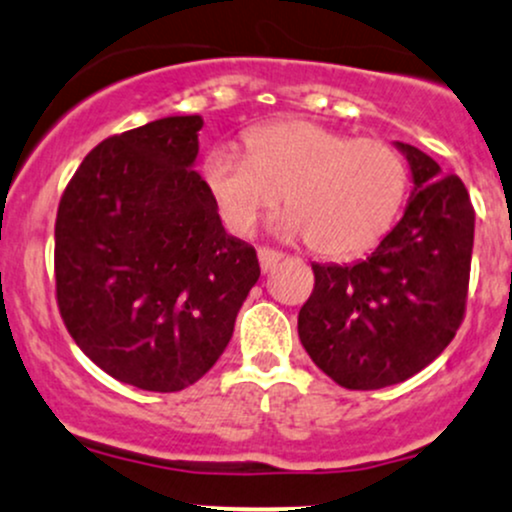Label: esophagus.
<instances>
[{"instance_id":"1","label":"esophagus","mask_w":512,"mask_h":512,"mask_svg":"<svg viewBox=\"0 0 512 512\" xmlns=\"http://www.w3.org/2000/svg\"><path fill=\"white\" fill-rule=\"evenodd\" d=\"M281 252L279 250H272V248H260L257 250V260H260V269L262 272H269V269L274 267L276 262H281Z\"/></svg>"}]
</instances>
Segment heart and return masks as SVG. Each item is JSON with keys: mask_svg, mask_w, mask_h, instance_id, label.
I'll list each match as a JSON object with an SVG mask.
<instances>
[{"mask_svg": "<svg viewBox=\"0 0 512 512\" xmlns=\"http://www.w3.org/2000/svg\"><path fill=\"white\" fill-rule=\"evenodd\" d=\"M245 151L214 149L202 166L223 223L240 236L255 231L284 195V236L308 238L320 255H356L378 243L407 192V163L395 146L317 122L252 129Z\"/></svg>", "mask_w": 512, "mask_h": 512, "instance_id": "b5f03b06", "label": "heart"}]
</instances>
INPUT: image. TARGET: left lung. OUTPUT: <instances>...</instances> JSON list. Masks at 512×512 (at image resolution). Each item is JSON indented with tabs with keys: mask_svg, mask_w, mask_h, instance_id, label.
<instances>
[{
	"mask_svg": "<svg viewBox=\"0 0 512 512\" xmlns=\"http://www.w3.org/2000/svg\"><path fill=\"white\" fill-rule=\"evenodd\" d=\"M395 146L414 185L404 216L366 260L313 264L315 289L298 313L308 356L346 390H380L424 370L452 342L467 303V187L416 146Z\"/></svg>",
	"mask_w": 512,
	"mask_h": 512,
	"instance_id": "8db88e82",
	"label": "left lung"
}]
</instances>
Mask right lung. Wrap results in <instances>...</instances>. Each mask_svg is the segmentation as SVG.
Listing matches in <instances>:
<instances>
[{
  "mask_svg": "<svg viewBox=\"0 0 512 512\" xmlns=\"http://www.w3.org/2000/svg\"><path fill=\"white\" fill-rule=\"evenodd\" d=\"M199 115L101 142L55 223L57 305L79 349L120 383L178 392L219 361L260 279L195 168Z\"/></svg>",
  "mask_w": 512,
  "mask_h": 512,
  "instance_id": "add662e5",
  "label": "right lung"
}]
</instances>
